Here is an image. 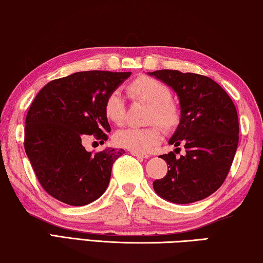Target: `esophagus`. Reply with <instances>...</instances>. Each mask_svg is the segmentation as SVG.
<instances>
[{
    "mask_svg": "<svg viewBox=\"0 0 263 263\" xmlns=\"http://www.w3.org/2000/svg\"><path fill=\"white\" fill-rule=\"evenodd\" d=\"M130 154L132 155H134V156H136V157H139V158H148V157H150L148 154H145V153H140V152H130Z\"/></svg>",
    "mask_w": 263,
    "mask_h": 263,
    "instance_id": "1",
    "label": "esophagus"
}]
</instances>
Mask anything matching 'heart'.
Here are the masks:
<instances>
[{"mask_svg":"<svg viewBox=\"0 0 263 263\" xmlns=\"http://www.w3.org/2000/svg\"><path fill=\"white\" fill-rule=\"evenodd\" d=\"M130 92L142 100L152 103L148 122L154 123L149 127H126L119 129L114 135V141L119 147H123L132 152H149L160 143L163 137L162 128H172L178 122V109L171 101L170 88L155 78H139L133 81ZM105 114L109 121L121 124L126 115V101L121 89L116 88L107 96L105 100ZM158 123L160 124H158Z\"/></svg>","mask_w":263,"mask_h":263,"instance_id":"1","label":"heart"}]
</instances>
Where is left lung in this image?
Here are the masks:
<instances>
[{"label": "left lung", "instance_id": "8db88e82", "mask_svg": "<svg viewBox=\"0 0 263 263\" xmlns=\"http://www.w3.org/2000/svg\"><path fill=\"white\" fill-rule=\"evenodd\" d=\"M177 93L180 121L169 141L184 145L185 155H161L169 165L153 186L158 196L176 204H190L216 192L229 175L239 143V120L233 101L209 77L176 70L149 73ZM180 148L175 149L178 154Z\"/></svg>", "mask_w": 263, "mask_h": 263}]
</instances>
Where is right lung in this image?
<instances>
[{"instance_id":"obj_1","label":"right lung","mask_w":263,"mask_h":263,"mask_svg":"<svg viewBox=\"0 0 263 263\" xmlns=\"http://www.w3.org/2000/svg\"><path fill=\"white\" fill-rule=\"evenodd\" d=\"M130 74L77 72L50 81L34 98L25 119L24 149L38 182L55 199L83 206L106 191L123 149L93 154L83 141L87 135L101 142L108 139L105 100Z\"/></svg>"}]
</instances>
